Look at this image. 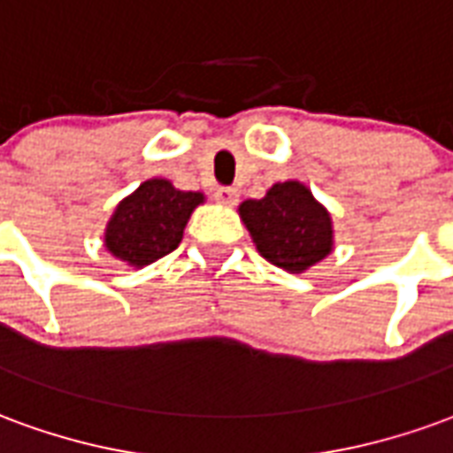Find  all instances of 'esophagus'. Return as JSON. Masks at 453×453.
<instances>
[{"mask_svg": "<svg viewBox=\"0 0 453 453\" xmlns=\"http://www.w3.org/2000/svg\"><path fill=\"white\" fill-rule=\"evenodd\" d=\"M213 198H216L218 203H223V206H233L237 201V191L230 187H218L213 191Z\"/></svg>", "mask_w": 453, "mask_h": 453, "instance_id": "34e87169", "label": "esophagus"}]
</instances>
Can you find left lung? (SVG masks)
<instances>
[{
  "label": "left lung",
  "instance_id": "obj_1",
  "mask_svg": "<svg viewBox=\"0 0 453 453\" xmlns=\"http://www.w3.org/2000/svg\"><path fill=\"white\" fill-rule=\"evenodd\" d=\"M237 213L257 252L288 274H303L334 250L330 211L296 181H276L262 198H247Z\"/></svg>",
  "mask_w": 453,
  "mask_h": 453
}]
</instances>
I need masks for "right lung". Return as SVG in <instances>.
Masks as SVG:
<instances>
[{
  "instance_id": "1",
  "label": "right lung",
  "mask_w": 453,
  "mask_h": 453,
  "mask_svg": "<svg viewBox=\"0 0 453 453\" xmlns=\"http://www.w3.org/2000/svg\"><path fill=\"white\" fill-rule=\"evenodd\" d=\"M203 201L201 191H181L162 177L148 179L119 201L104 230V247L133 269L152 265L177 250L188 218Z\"/></svg>"
}]
</instances>
